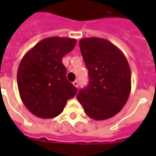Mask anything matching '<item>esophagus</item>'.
Returning <instances> with one entry per match:
<instances>
[{"label":"esophagus","mask_w":156,"mask_h":156,"mask_svg":"<svg viewBox=\"0 0 156 156\" xmlns=\"http://www.w3.org/2000/svg\"><path fill=\"white\" fill-rule=\"evenodd\" d=\"M73 84L74 85L76 88H78V82L77 81V80H75V81L73 83Z\"/></svg>","instance_id":"1"}]
</instances>
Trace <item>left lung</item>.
<instances>
[{
	"mask_svg": "<svg viewBox=\"0 0 156 156\" xmlns=\"http://www.w3.org/2000/svg\"><path fill=\"white\" fill-rule=\"evenodd\" d=\"M79 47L89 82L77 98L88 117L105 120L123 108L131 90V72L124 54L108 40L87 37Z\"/></svg>",
	"mask_w": 156,
	"mask_h": 156,
	"instance_id": "1",
	"label": "left lung"
}]
</instances>
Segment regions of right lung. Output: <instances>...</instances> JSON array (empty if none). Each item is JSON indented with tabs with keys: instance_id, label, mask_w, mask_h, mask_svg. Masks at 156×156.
<instances>
[{
	"instance_id": "1",
	"label": "right lung",
	"mask_w": 156,
	"mask_h": 156,
	"mask_svg": "<svg viewBox=\"0 0 156 156\" xmlns=\"http://www.w3.org/2000/svg\"><path fill=\"white\" fill-rule=\"evenodd\" d=\"M76 39L52 37L42 39L22 58L17 70L22 101L32 115L51 119L61 114L77 88L66 78L62 59L74 48Z\"/></svg>"
}]
</instances>
